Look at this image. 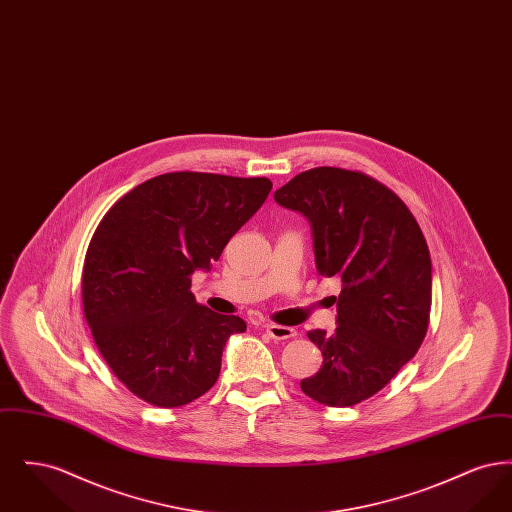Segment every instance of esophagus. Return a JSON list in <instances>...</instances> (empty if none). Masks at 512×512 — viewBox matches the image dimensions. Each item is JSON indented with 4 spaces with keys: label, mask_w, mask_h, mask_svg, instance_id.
Wrapping results in <instances>:
<instances>
[{
    "label": "esophagus",
    "mask_w": 512,
    "mask_h": 512,
    "mask_svg": "<svg viewBox=\"0 0 512 512\" xmlns=\"http://www.w3.org/2000/svg\"><path fill=\"white\" fill-rule=\"evenodd\" d=\"M265 332H267L272 340H290V338L297 336L295 328L280 326V324H267V326H265Z\"/></svg>",
    "instance_id": "1"
}]
</instances>
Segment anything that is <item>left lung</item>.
<instances>
[{
	"mask_svg": "<svg viewBox=\"0 0 512 512\" xmlns=\"http://www.w3.org/2000/svg\"><path fill=\"white\" fill-rule=\"evenodd\" d=\"M311 222L318 274L340 278L334 334L311 330L322 351L301 390L328 407H351L407 365L422 345L432 305V261L409 207L365 172L317 167L274 192Z\"/></svg>",
	"mask_w": 512,
	"mask_h": 512,
	"instance_id": "1",
	"label": "left lung"
}]
</instances>
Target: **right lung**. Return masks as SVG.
<instances>
[{
    "mask_svg": "<svg viewBox=\"0 0 512 512\" xmlns=\"http://www.w3.org/2000/svg\"><path fill=\"white\" fill-rule=\"evenodd\" d=\"M270 190L268 178L169 172L99 222L82 270L84 317L105 363L140 399L172 409L215 386L226 341L247 326L199 305L192 274L211 270Z\"/></svg>",
    "mask_w": 512,
    "mask_h": 512,
    "instance_id": "1",
    "label": "right lung"
}]
</instances>
